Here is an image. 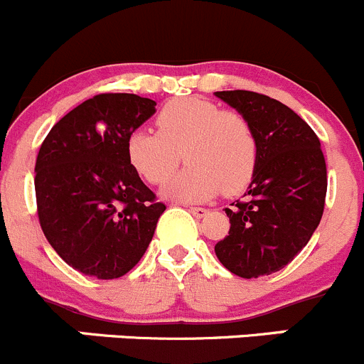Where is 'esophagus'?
I'll return each instance as SVG.
<instances>
[{
    "label": "esophagus",
    "mask_w": 364,
    "mask_h": 364,
    "mask_svg": "<svg viewBox=\"0 0 364 364\" xmlns=\"http://www.w3.org/2000/svg\"><path fill=\"white\" fill-rule=\"evenodd\" d=\"M190 213L193 215V217L196 218H203V217H206L208 215V210L206 208H190Z\"/></svg>",
    "instance_id": "esophagus-1"
}]
</instances>
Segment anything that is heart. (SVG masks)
I'll list each match as a JSON object with an SVG mask.
<instances>
[{"label": "heart", "instance_id": "obj_1", "mask_svg": "<svg viewBox=\"0 0 364 364\" xmlns=\"http://www.w3.org/2000/svg\"><path fill=\"white\" fill-rule=\"evenodd\" d=\"M158 133L135 129L126 140L132 167L153 185L167 181L181 164L188 167L164 190L179 203H204L217 196L238 193L252 179L257 140L243 115L220 110L199 97L168 101L156 117Z\"/></svg>", "mask_w": 364, "mask_h": 364}]
</instances>
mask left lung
Masks as SVG:
<instances>
[{"mask_svg":"<svg viewBox=\"0 0 364 364\" xmlns=\"http://www.w3.org/2000/svg\"><path fill=\"white\" fill-rule=\"evenodd\" d=\"M215 96L249 121L257 140L247 200L225 208L231 228L215 254L243 279L270 276L287 267L318 228L327 192L326 158L315 132L287 105L249 90Z\"/></svg>","mask_w":364,"mask_h":364,"instance_id":"8db88e82","label":"left lung"}]
</instances>
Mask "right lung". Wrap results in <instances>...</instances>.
<instances>
[{
    "mask_svg": "<svg viewBox=\"0 0 364 364\" xmlns=\"http://www.w3.org/2000/svg\"><path fill=\"white\" fill-rule=\"evenodd\" d=\"M154 107L135 94H100L60 119L38 149L41 228L56 254L85 276L128 274L165 211L126 154V140Z\"/></svg>",
    "mask_w": 364,
    "mask_h": 364,
    "instance_id": "right-lung-1",
    "label": "right lung"
}]
</instances>
